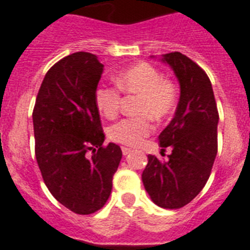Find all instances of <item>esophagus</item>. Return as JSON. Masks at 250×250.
Masks as SVG:
<instances>
[{"label":"esophagus","instance_id":"obj_1","mask_svg":"<svg viewBox=\"0 0 250 250\" xmlns=\"http://www.w3.org/2000/svg\"><path fill=\"white\" fill-rule=\"evenodd\" d=\"M121 150H123V154H124V155H125V156L129 155L130 152L132 151V150L130 149V147H126V146H123V147H121Z\"/></svg>","mask_w":250,"mask_h":250}]
</instances>
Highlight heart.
Here are the masks:
<instances>
[{"instance_id": "1", "label": "heart", "mask_w": 250, "mask_h": 250, "mask_svg": "<svg viewBox=\"0 0 250 250\" xmlns=\"http://www.w3.org/2000/svg\"><path fill=\"white\" fill-rule=\"evenodd\" d=\"M115 83L123 94L138 95L139 116L123 119L109 129V136L119 144L136 146L152 130L151 118L164 120L175 109L178 89L173 81L164 79L158 68L140 62L123 70L115 77ZM95 105L106 119H114L120 111V92L109 86H99L94 94Z\"/></svg>"}]
</instances>
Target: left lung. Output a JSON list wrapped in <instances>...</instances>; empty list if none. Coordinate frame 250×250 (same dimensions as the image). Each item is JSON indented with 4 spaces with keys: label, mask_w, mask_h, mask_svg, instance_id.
Here are the masks:
<instances>
[{
    "label": "left lung",
    "mask_w": 250,
    "mask_h": 250,
    "mask_svg": "<svg viewBox=\"0 0 250 250\" xmlns=\"http://www.w3.org/2000/svg\"><path fill=\"white\" fill-rule=\"evenodd\" d=\"M161 61L173 68L180 85L175 115L159 135L161 150L171 147V154L167 160L147 155L141 179L156 205L179 209L202 191L210 176L219 114L211 83L200 66L176 51L163 55Z\"/></svg>",
    "instance_id": "8db88e82"
}]
</instances>
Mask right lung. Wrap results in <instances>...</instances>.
I'll list each match as a JSON object with an SVG mask.
<instances>
[{
	"instance_id": "1",
	"label": "right lung",
	"mask_w": 250,
	"mask_h": 250,
	"mask_svg": "<svg viewBox=\"0 0 250 250\" xmlns=\"http://www.w3.org/2000/svg\"><path fill=\"white\" fill-rule=\"evenodd\" d=\"M104 71L98 56L75 52L45 75L32 120L35 154L50 193L71 211L87 215L109 199L123 152L104 146L95 90Z\"/></svg>"
}]
</instances>
